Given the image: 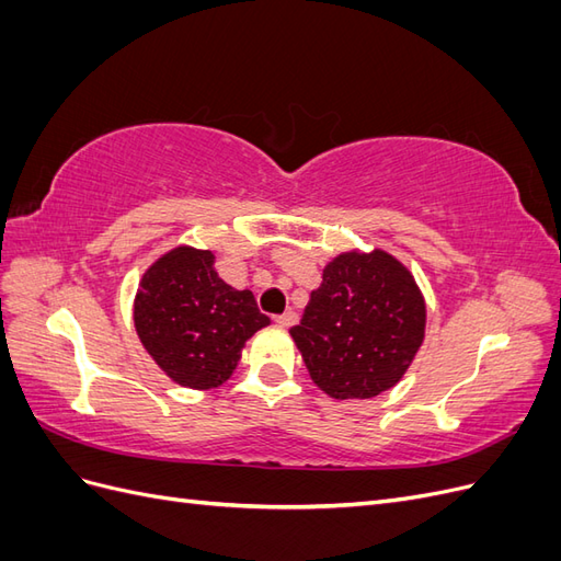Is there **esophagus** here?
Here are the masks:
<instances>
[{"mask_svg": "<svg viewBox=\"0 0 561 561\" xmlns=\"http://www.w3.org/2000/svg\"><path fill=\"white\" fill-rule=\"evenodd\" d=\"M297 320H299V318H297L295 311H287V313H283V316H276V322H278L280 328H285V330L297 325Z\"/></svg>", "mask_w": 561, "mask_h": 561, "instance_id": "obj_1", "label": "esophagus"}]
</instances>
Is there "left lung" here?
<instances>
[{"mask_svg": "<svg viewBox=\"0 0 561 561\" xmlns=\"http://www.w3.org/2000/svg\"><path fill=\"white\" fill-rule=\"evenodd\" d=\"M313 383L334 400L393 388L426 336V299L393 254L339 252L290 330Z\"/></svg>", "mask_w": 561, "mask_h": 561, "instance_id": "1", "label": "left lung"}]
</instances>
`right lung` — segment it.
Segmentation results:
<instances>
[{"label": "right lung", "instance_id": "add662e5", "mask_svg": "<svg viewBox=\"0 0 561 561\" xmlns=\"http://www.w3.org/2000/svg\"><path fill=\"white\" fill-rule=\"evenodd\" d=\"M133 322L168 379L210 390L233 375L248 339L271 320L250 290L217 276L213 250L178 245L142 274Z\"/></svg>", "mask_w": 561, "mask_h": 561}]
</instances>
